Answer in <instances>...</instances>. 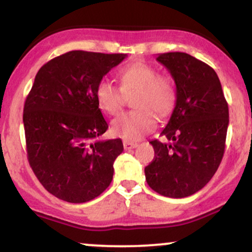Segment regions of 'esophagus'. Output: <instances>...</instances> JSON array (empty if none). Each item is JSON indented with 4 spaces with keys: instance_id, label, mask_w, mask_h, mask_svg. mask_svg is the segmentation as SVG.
<instances>
[{
    "instance_id": "1",
    "label": "esophagus",
    "mask_w": 252,
    "mask_h": 252,
    "mask_svg": "<svg viewBox=\"0 0 252 252\" xmlns=\"http://www.w3.org/2000/svg\"><path fill=\"white\" fill-rule=\"evenodd\" d=\"M138 144L136 142H130V141H123V147L126 150H130V149H134L137 147Z\"/></svg>"
}]
</instances>
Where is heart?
Here are the masks:
<instances>
[{
  "mask_svg": "<svg viewBox=\"0 0 252 252\" xmlns=\"http://www.w3.org/2000/svg\"><path fill=\"white\" fill-rule=\"evenodd\" d=\"M121 88L108 79L96 86V99L99 108L109 115L122 109L126 94L135 92V110L123 112L111 123V132L126 141H137L156 126V116L163 117L174 108L176 90L168 76L158 74L155 67L144 62H135L118 72Z\"/></svg>",
  "mask_w": 252,
  "mask_h": 252,
  "instance_id": "heart-1",
  "label": "heart"
}]
</instances>
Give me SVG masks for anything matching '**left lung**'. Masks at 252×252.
I'll return each instance as SVG.
<instances>
[{
    "mask_svg": "<svg viewBox=\"0 0 252 252\" xmlns=\"http://www.w3.org/2000/svg\"><path fill=\"white\" fill-rule=\"evenodd\" d=\"M176 85L175 108L161 131L169 142L150 141L155 156L144 168L158 194L185 198L200 190L218 169L225 150L228 106L216 71L182 52L158 54Z\"/></svg>",
    "mask_w": 252,
    "mask_h": 252,
    "instance_id": "8db88e82",
    "label": "left lung"
}]
</instances>
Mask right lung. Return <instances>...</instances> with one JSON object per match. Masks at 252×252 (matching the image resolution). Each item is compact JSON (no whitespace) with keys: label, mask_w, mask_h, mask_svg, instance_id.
Returning a JSON list of instances; mask_svg holds the SVG:
<instances>
[{"label":"right lung","mask_w":252,"mask_h":252,"mask_svg":"<svg viewBox=\"0 0 252 252\" xmlns=\"http://www.w3.org/2000/svg\"><path fill=\"white\" fill-rule=\"evenodd\" d=\"M126 54L71 51L36 73L24 108L27 158L51 194L80 204L109 187L120 138L97 140L109 128L96 99V86Z\"/></svg>","instance_id":"1"}]
</instances>
